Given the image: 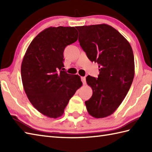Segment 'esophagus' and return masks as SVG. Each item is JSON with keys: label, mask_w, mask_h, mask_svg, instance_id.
<instances>
[{"label": "esophagus", "mask_w": 152, "mask_h": 152, "mask_svg": "<svg viewBox=\"0 0 152 152\" xmlns=\"http://www.w3.org/2000/svg\"><path fill=\"white\" fill-rule=\"evenodd\" d=\"M81 80H82V82L83 83V84L85 85L86 83V80L85 77H81Z\"/></svg>", "instance_id": "obj_1"}]
</instances>
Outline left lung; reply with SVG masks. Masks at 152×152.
Masks as SVG:
<instances>
[{
  "label": "left lung",
  "mask_w": 152,
  "mask_h": 152,
  "mask_svg": "<svg viewBox=\"0 0 152 152\" xmlns=\"http://www.w3.org/2000/svg\"><path fill=\"white\" fill-rule=\"evenodd\" d=\"M78 40L89 59L97 63V78L86 77L93 95L85 104L89 114L102 118L113 114L124 101L134 76V61L129 42L106 24L76 27Z\"/></svg>",
  "instance_id": "8db88e82"
}]
</instances>
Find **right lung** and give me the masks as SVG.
I'll return each mask as SVG.
<instances>
[{"instance_id": "1", "label": "right lung", "mask_w": 152, "mask_h": 152, "mask_svg": "<svg viewBox=\"0 0 152 152\" xmlns=\"http://www.w3.org/2000/svg\"><path fill=\"white\" fill-rule=\"evenodd\" d=\"M74 27H50L31 42L22 61L21 80L29 101L51 118L62 115L76 90L82 86L78 75L63 71V51L78 40Z\"/></svg>"}]
</instances>
